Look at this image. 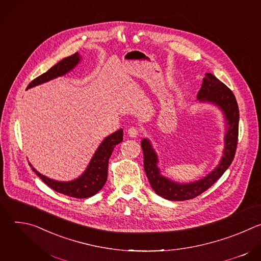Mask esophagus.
Masks as SVG:
<instances>
[{"instance_id": "obj_1", "label": "esophagus", "mask_w": 261, "mask_h": 261, "mask_svg": "<svg viewBox=\"0 0 261 261\" xmlns=\"http://www.w3.org/2000/svg\"><path fill=\"white\" fill-rule=\"evenodd\" d=\"M127 134H128V136H130V137H133V138H134V137L138 136L139 131H138L135 127H131V128H129V129H128Z\"/></svg>"}]
</instances>
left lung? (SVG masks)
I'll return each instance as SVG.
<instances>
[{"mask_svg": "<svg viewBox=\"0 0 261 261\" xmlns=\"http://www.w3.org/2000/svg\"><path fill=\"white\" fill-rule=\"evenodd\" d=\"M197 98L200 101L211 102L219 106L224 113L228 125V130L225 134L224 156L222 157L220 164L210 174L190 184L174 182L160 174V170L157 166V155L152 148L150 141L145 138L141 140L143 167L148 181L159 196L168 200H188L206 191L226 171L236 155L239 140L240 111L232 91L212 73H205V77L203 79Z\"/></svg>", "mask_w": 261, "mask_h": 261, "instance_id": "1", "label": "left lung"}]
</instances>
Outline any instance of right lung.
I'll use <instances>...</instances> for the list:
<instances>
[{"mask_svg": "<svg viewBox=\"0 0 261 261\" xmlns=\"http://www.w3.org/2000/svg\"><path fill=\"white\" fill-rule=\"evenodd\" d=\"M81 60V57L77 53L73 54L58 64L53 66L48 71L41 74L40 76L33 80L27 89L38 86L40 84L46 83L50 80H54L58 76H62L68 71L75 67ZM123 140V130L120 129L117 132L107 136L103 142L97 148L94 154L88 168L82 176L71 181H58L50 179L45 175L39 173L32 165L33 171L38 175L42 181H44L48 187L53 190L68 195L74 198H87L95 195L99 190L102 189L107 179V169H108V160L113 154L114 148L117 144Z\"/></svg>", "mask_w": 261, "mask_h": 261, "instance_id": "1", "label": "right lung"}]
</instances>
